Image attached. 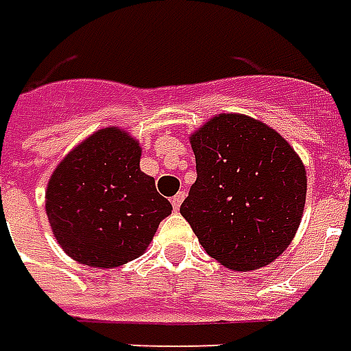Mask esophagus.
Instances as JSON below:
<instances>
[{
	"mask_svg": "<svg viewBox=\"0 0 351 351\" xmlns=\"http://www.w3.org/2000/svg\"><path fill=\"white\" fill-rule=\"evenodd\" d=\"M185 192H178V194H176V196L172 197V207L176 210L179 209V207H181V204H183V199H185Z\"/></svg>",
	"mask_w": 351,
	"mask_h": 351,
	"instance_id": "esophagus-1",
	"label": "esophagus"
}]
</instances>
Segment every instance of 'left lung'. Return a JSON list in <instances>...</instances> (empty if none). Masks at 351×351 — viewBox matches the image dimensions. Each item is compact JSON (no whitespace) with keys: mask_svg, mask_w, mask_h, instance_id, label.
I'll return each instance as SVG.
<instances>
[{"mask_svg":"<svg viewBox=\"0 0 351 351\" xmlns=\"http://www.w3.org/2000/svg\"><path fill=\"white\" fill-rule=\"evenodd\" d=\"M196 183L181 204L205 252L250 272L285 252L304 216L307 173L294 147L252 116L222 112L191 135Z\"/></svg>","mask_w":351,"mask_h":351,"instance_id":"8db88e82","label":"left lung"}]
</instances>
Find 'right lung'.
<instances>
[{"label":"right lung","instance_id":"obj_1","mask_svg":"<svg viewBox=\"0 0 351 351\" xmlns=\"http://www.w3.org/2000/svg\"><path fill=\"white\" fill-rule=\"evenodd\" d=\"M141 142L125 129H97L79 142L47 181L53 237L79 265L114 268L141 257L170 202L141 170Z\"/></svg>","mask_w":351,"mask_h":351}]
</instances>
